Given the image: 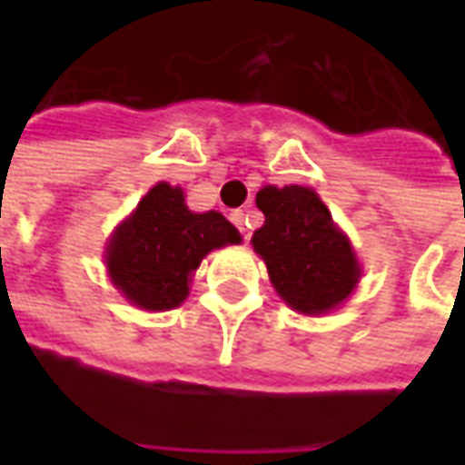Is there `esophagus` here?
Wrapping results in <instances>:
<instances>
[{
	"label": "esophagus",
	"instance_id": "34e87169",
	"mask_svg": "<svg viewBox=\"0 0 465 465\" xmlns=\"http://www.w3.org/2000/svg\"><path fill=\"white\" fill-rule=\"evenodd\" d=\"M232 222H233V226H236V229H239V232L246 236V226H249V222H246V212H242V209L232 212Z\"/></svg>",
	"mask_w": 465,
	"mask_h": 465
}]
</instances>
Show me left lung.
Segmentation results:
<instances>
[{
	"label": "left lung",
	"mask_w": 465,
	"mask_h": 465,
	"mask_svg": "<svg viewBox=\"0 0 465 465\" xmlns=\"http://www.w3.org/2000/svg\"><path fill=\"white\" fill-rule=\"evenodd\" d=\"M263 226L252 236L269 282L303 316L339 309L361 282L359 256L312 186H263L256 193Z\"/></svg>",
	"instance_id": "1"
}]
</instances>
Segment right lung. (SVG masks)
<instances>
[{"instance_id":"add662e5","label":"right lung","mask_w":465,"mask_h":465,"mask_svg":"<svg viewBox=\"0 0 465 465\" xmlns=\"http://www.w3.org/2000/svg\"><path fill=\"white\" fill-rule=\"evenodd\" d=\"M242 233L219 212L196 213L182 186L159 182L116 226L104 249L106 273L142 312H169L186 302L199 263Z\"/></svg>"}]
</instances>
